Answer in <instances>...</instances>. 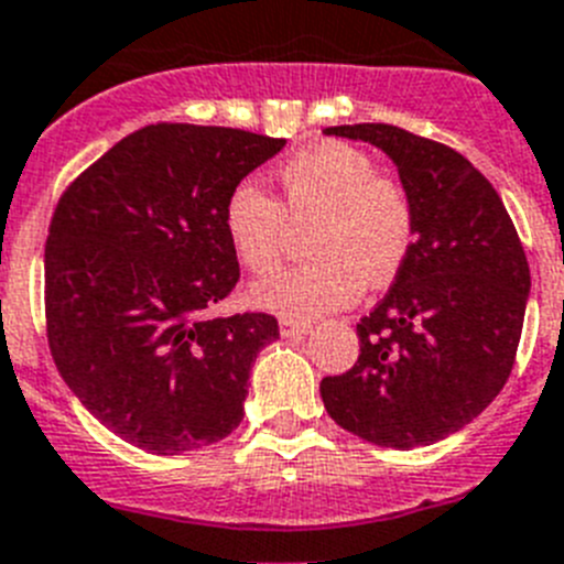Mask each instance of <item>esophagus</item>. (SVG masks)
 Instances as JSON below:
<instances>
[{
    "label": "esophagus",
    "mask_w": 564,
    "mask_h": 564,
    "mask_svg": "<svg viewBox=\"0 0 564 564\" xmlns=\"http://www.w3.org/2000/svg\"><path fill=\"white\" fill-rule=\"evenodd\" d=\"M312 326L310 323H301V321H281V335L283 337H301V335H310Z\"/></svg>",
    "instance_id": "34e87169"
}]
</instances>
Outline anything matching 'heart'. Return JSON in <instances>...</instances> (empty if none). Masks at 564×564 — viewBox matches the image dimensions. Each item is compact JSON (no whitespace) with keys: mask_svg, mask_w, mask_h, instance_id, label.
<instances>
[{"mask_svg":"<svg viewBox=\"0 0 564 564\" xmlns=\"http://www.w3.org/2000/svg\"><path fill=\"white\" fill-rule=\"evenodd\" d=\"M283 207L252 181L229 193L224 227L241 263L272 272L292 224L317 221L310 235L315 261L281 269L252 286L261 310L289 321H312L360 297L366 283L383 286L403 269L414 247V204L398 178L377 173L366 150L321 141L278 170Z\"/></svg>","mask_w":564,"mask_h":564,"instance_id":"obj_1","label":"heart"}]
</instances>
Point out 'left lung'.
<instances>
[{
	"mask_svg": "<svg viewBox=\"0 0 564 564\" xmlns=\"http://www.w3.org/2000/svg\"><path fill=\"white\" fill-rule=\"evenodd\" d=\"M323 133L369 141L398 164L417 232L389 295L357 323V364L323 377L321 398L340 429L411 452L468 425L502 391L531 269L502 198L457 150L391 124Z\"/></svg>",
	"mask_w": 564,
	"mask_h": 564,
	"instance_id": "obj_1",
	"label": "left lung"
}]
</instances>
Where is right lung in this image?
Masks as SVG:
<instances>
[{
    "label": "right lung",
    "mask_w": 564,
    "mask_h": 564,
    "mask_svg": "<svg viewBox=\"0 0 564 564\" xmlns=\"http://www.w3.org/2000/svg\"><path fill=\"white\" fill-rule=\"evenodd\" d=\"M286 139L141 127L62 193L45 247L53 364L124 443L173 457L243 420L249 369L278 337L263 312L209 317L241 278L227 198Z\"/></svg>",
    "instance_id": "right-lung-1"
}]
</instances>
